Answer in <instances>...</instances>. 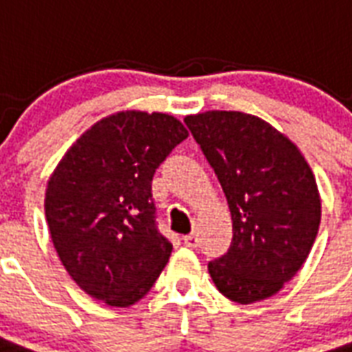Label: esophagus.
<instances>
[{
    "label": "esophagus",
    "mask_w": 352,
    "mask_h": 352,
    "mask_svg": "<svg viewBox=\"0 0 352 352\" xmlns=\"http://www.w3.org/2000/svg\"><path fill=\"white\" fill-rule=\"evenodd\" d=\"M184 243H186L187 248H191V250H195V248L199 245V236H197V234L184 236Z\"/></svg>",
    "instance_id": "1"
}]
</instances>
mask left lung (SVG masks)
<instances>
[{
	"mask_svg": "<svg viewBox=\"0 0 352 352\" xmlns=\"http://www.w3.org/2000/svg\"><path fill=\"white\" fill-rule=\"evenodd\" d=\"M184 122L217 174L232 215V242L208 263L217 291L238 304L274 296L306 263L320 197L306 157L261 118L208 110Z\"/></svg>",
	"mask_w": 352,
	"mask_h": 352,
	"instance_id": "1",
	"label": "left lung"
}]
</instances>
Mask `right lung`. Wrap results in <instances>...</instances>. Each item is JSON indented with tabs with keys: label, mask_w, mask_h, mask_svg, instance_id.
<instances>
[{
	"label": "right lung",
	"mask_w": 352,
	"mask_h": 352,
	"mask_svg": "<svg viewBox=\"0 0 352 352\" xmlns=\"http://www.w3.org/2000/svg\"><path fill=\"white\" fill-rule=\"evenodd\" d=\"M187 137L174 116L122 110L94 123L54 168L48 230L61 264L91 298L133 306L168 263L173 243L155 225L151 179Z\"/></svg>",
	"instance_id": "right-lung-1"
}]
</instances>
